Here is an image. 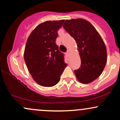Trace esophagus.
Wrapping results in <instances>:
<instances>
[{"instance_id": "1", "label": "esophagus", "mask_w": 120, "mask_h": 120, "mask_svg": "<svg viewBox=\"0 0 120 120\" xmlns=\"http://www.w3.org/2000/svg\"><path fill=\"white\" fill-rule=\"evenodd\" d=\"M70 50H69V49H68V50H67V52H66V54H67V56H68V55L70 54Z\"/></svg>"}]
</instances>
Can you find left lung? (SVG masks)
<instances>
[{"label": "left lung", "instance_id": "1", "mask_svg": "<svg viewBox=\"0 0 120 120\" xmlns=\"http://www.w3.org/2000/svg\"><path fill=\"white\" fill-rule=\"evenodd\" d=\"M63 27L76 41L81 66L74 72L77 79L88 84L98 78L107 62V49L102 38L88 21L77 18L64 21Z\"/></svg>", "mask_w": 120, "mask_h": 120}]
</instances>
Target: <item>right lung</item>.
I'll return each mask as SVG.
<instances>
[{
	"label": "right lung",
	"mask_w": 120,
	"mask_h": 120,
	"mask_svg": "<svg viewBox=\"0 0 120 120\" xmlns=\"http://www.w3.org/2000/svg\"><path fill=\"white\" fill-rule=\"evenodd\" d=\"M64 20L48 21L39 24L28 38L24 59L33 79L45 87L56 85L67 64L64 54L56 44L58 30Z\"/></svg>",
	"instance_id": "1"
}]
</instances>
